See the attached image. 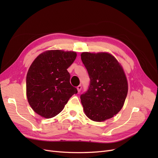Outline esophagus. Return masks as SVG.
I'll list each match as a JSON object with an SVG mask.
<instances>
[{
	"label": "esophagus",
	"instance_id": "esophagus-1",
	"mask_svg": "<svg viewBox=\"0 0 158 158\" xmlns=\"http://www.w3.org/2000/svg\"><path fill=\"white\" fill-rule=\"evenodd\" d=\"M77 89H78V92H80V91H81V89H82V85H79L77 87Z\"/></svg>",
	"mask_w": 158,
	"mask_h": 158
}]
</instances>
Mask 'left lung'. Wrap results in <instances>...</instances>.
<instances>
[{"label": "left lung", "instance_id": "left-lung-1", "mask_svg": "<svg viewBox=\"0 0 158 158\" xmlns=\"http://www.w3.org/2000/svg\"><path fill=\"white\" fill-rule=\"evenodd\" d=\"M81 59L90 79L88 90L80 95L85 114L97 122L112 118L122 109L128 92L121 66L106 52H82Z\"/></svg>", "mask_w": 158, "mask_h": 158}]
</instances>
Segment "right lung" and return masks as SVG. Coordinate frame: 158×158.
<instances>
[{
	"mask_svg": "<svg viewBox=\"0 0 158 158\" xmlns=\"http://www.w3.org/2000/svg\"><path fill=\"white\" fill-rule=\"evenodd\" d=\"M76 57L75 52L51 50L33 62L26 76L27 98L33 111L45 118L61 112L78 90L70 83L67 69Z\"/></svg>",
	"mask_w": 158,
	"mask_h": 158,
	"instance_id": "right-lung-1",
	"label": "right lung"
}]
</instances>
